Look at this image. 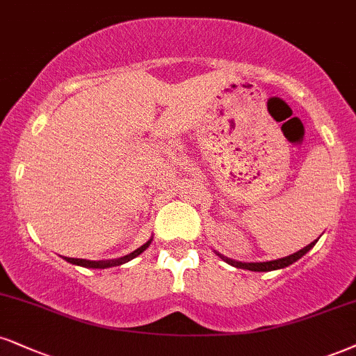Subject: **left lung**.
Here are the masks:
<instances>
[{
	"label": "left lung",
	"mask_w": 356,
	"mask_h": 356,
	"mask_svg": "<svg viewBox=\"0 0 356 356\" xmlns=\"http://www.w3.org/2000/svg\"><path fill=\"white\" fill-rule=\"evenodd\" d=\"M315 243H317V241H315ZM315 243H310L309 245H305L304 249H300V251L291 254V256L282 257V259H275V261H267V262H239V261H234V259L221 256V254H219V252H216V254L222 259V261H226L227 264L238 267V269H248V270H254V272H269V270L284 269V267L291 266L296 261H299V259L304 256V254H307V252L310 251V249L314 248Z\"/></svg>",
	"instance_id": "obj_1"
}]
</instances>
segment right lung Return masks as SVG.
<instances>
[{"label": "right lung", "instance_id": "add662e5", "mask_svg": "<svg viewBox=\"0 0 356 356\" xmlns=\"http://www.w3.org/2000/svg\"><path fill=\"white\" fill-rule=\"evenodd\" d=\"M150 243H152V239L147 241V243H145L143 245H140L138 249H135L134 252L127 254V256L120 257V259H112V261H87V259H74V257H64V259L67 262H71V264L87 267V269H107V267H115V266L125 264V262L131 261V259H134V257L140 256V254H142L145 249H147L148 245H150Z\"/></svg>", "mask_w": 356, "mask_h": 356}]
</instances>
